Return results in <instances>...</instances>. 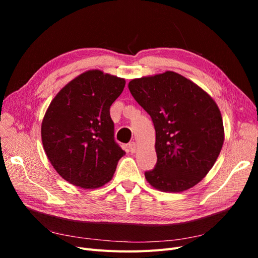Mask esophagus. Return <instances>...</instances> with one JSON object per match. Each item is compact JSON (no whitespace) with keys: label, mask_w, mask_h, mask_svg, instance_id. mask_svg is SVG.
Masks as SVG:
<instances>
[{"label":"esophagus","mask_w":258,"mask_h":258,"mask_svg":"<svg viewBox=\"0 0 258 258\" xmlns=\"http://www.w3.org/2000/svg\"><path fill=\"white\" fill-rule=\"evenodd\" d=\"M128 148H129V152L134 154L137 151V144L135 142H131L128 144Z\"/></svg>","instance_id":"1"}]
</instances>
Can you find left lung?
<instances>
[{"instance_id": "left-lung-1", "label": "left lung", "mask_w": 258, "mask_h": 258, "mask_svg": "<svg viewBox=\"0 0 258 258\" xmlns=\"http://www.w3.org/2000/svg\"><path fill=\"white\" fill-rule=\"evenodd\" d=\"M132 97L151 116L157 162L147 182L162 191H184L213 167L224 143L220 110L191 81L168 71L132 80Z\"/></svg>"}]
</instances>
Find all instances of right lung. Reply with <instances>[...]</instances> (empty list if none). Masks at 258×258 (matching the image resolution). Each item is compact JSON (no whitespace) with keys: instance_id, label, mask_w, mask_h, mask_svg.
Segmentation results:
<instances>
[{"instance_id":"obj_1","label":"right lung","mask_w":258,"mask_h":258,"mask_svg":"<svg viewBox=\"0 0 258 258\" xmlns=\"http://www.w3.org/2000/svg\"><path fill=\"white\" fill-rule=\"evenodd\" d=\"M123 79L87 71L54 97L42 122V142L52 167L83 188L110 182L124 152L114 138L110 107L124 88Z\"/></svg>"}]
</instances>
